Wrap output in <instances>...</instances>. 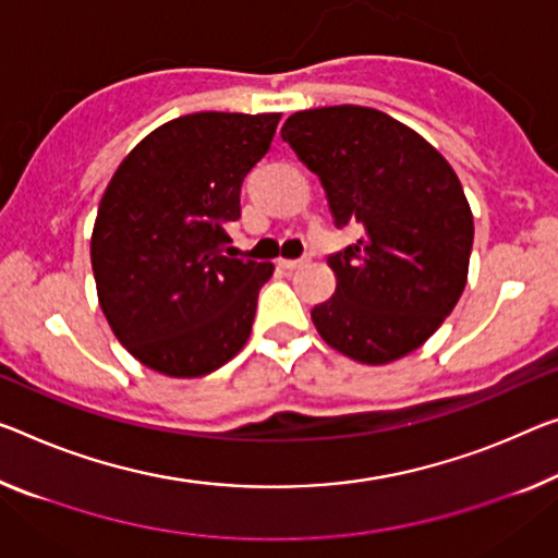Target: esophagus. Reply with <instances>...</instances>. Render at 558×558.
<instances>
[{"instance_id": "esophagus-1", "label": "esophagus", "mask_w": 558, "mask_h": 558, "mask_svg": "<svg viewBox=\"0 0 558 558\" xmlns=\"http://www.w3.org/2000/svg\"><path fill=\"white\" fill-rule=\"evenodd\" d=\"M308 259L306 256H302V259H279V267H284V269H299V267H304Z\"/></svg>"}]
</instances>
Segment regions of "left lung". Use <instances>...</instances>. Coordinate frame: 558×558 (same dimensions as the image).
I'll return each mask as SVG.
<instances>
[{
    "label": "left lung",
    "instance_id": "8db88e82",
    "mask_svg": "<svg viewBox=\"0 0 558 558\" xmlns=\"http://www.w3.org/2000/svg\"><path fill=\"white\" fill-rule=\"evenodd\" d=\"M281 136L322 179L333 225L364 231L329 256L337 291L312 308L316 331L362 364L411 354L466 287L474 217L457 171L424 136L368 107L296 111Z\"/></svg>",
    "mask_w": 558,
    "mask_h": 558
}]
</instances>
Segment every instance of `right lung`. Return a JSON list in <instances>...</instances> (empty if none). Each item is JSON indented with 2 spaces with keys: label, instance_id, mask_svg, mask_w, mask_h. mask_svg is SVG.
I'll return each instance as SVG.
<instances>
[{
  "label": "right lung",
  "instance_id": "add662e5",
  "mask_svg": "<svg viewBox=\"0 0 558 558\" xmlns=\"http://www.w3.org/2000/svg\"><path fill=\"white\" fill-rule=\"evenodd\" d=\"M281 114L196 111L144 136L111 177L92 231L99 306L154 372L192 379L246 344L269 262L234 259L229 221Z\"/></svg>",
  "mask_w": 558,
  "mask_h": 558
}]
</instances>
